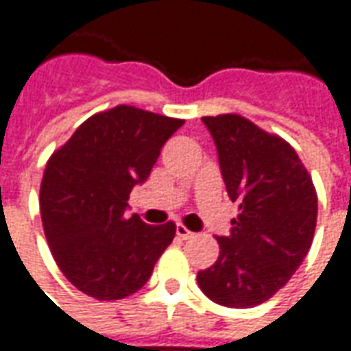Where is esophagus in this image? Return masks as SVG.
I'll return each instance as SVG.
<instances>
[{
	"mask_svg": "<svg viewBox=\"0 0 351 351\" xmlns=\"http://www.w3.org/2000/svg\"><path fill=\"white\" fill-rule=\"evenodd\" d=\"M176 235L186 241V239H192V237H194V233H192V231H188L186 225L178 223V225H176Z\"/></svg>",
	"mask_w": 351,
	"mask_h": 351,
	"instance_id": "esophagus-1",
	"label": "esophagus"
}]
</instances>
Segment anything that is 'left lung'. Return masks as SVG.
Listing matches in <instances>:
<instances>
[{"label":"left lung","instance_id":"1","mask_svg":"<svg viewBox=\"0 0 351 351\" xmlns=\"http://www.w3.org/2000/svg\"><path fill=\"white\" fill-rule=\"evenodd\" d=\"M229 198L239 204L219 256L198 272L212 301L250 308L284 287L307 256L317 227V192L295 149L239 114L204 116Z\"/></svg>","mask_w":351,"mask_h":351}]
</instances>
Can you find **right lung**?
Wrapping results in <instances>:
<instances>
[{
    "instance_id": "obj_1",
    "label": "right lung",
    "mask_w": 351,
    "mask_h": 351,
    "mask_svg": "<svg viewBox=\"0 0 351 351\" xmlns=\"http://www.w3.org/2000/svg\"><path fill=\"white\" fill-rule=\"evenodd\" d=\"M184 120L120 104L87 118L52 153L40 215L52 256L79 291L99 301L136 293L175 239V223L128 217V198L147 180L165 141Z\"/></svg>"
}]
</instances>
